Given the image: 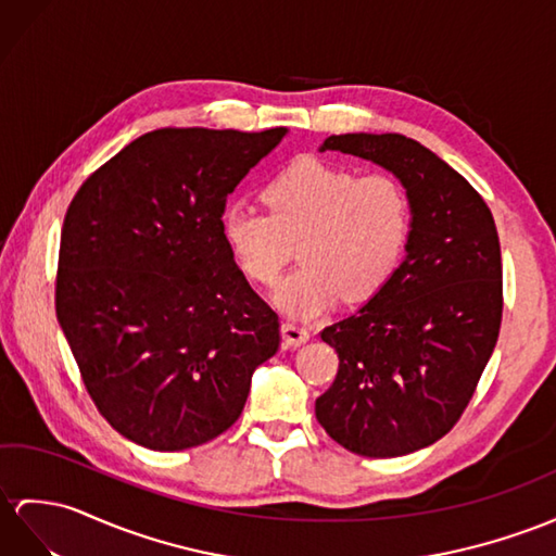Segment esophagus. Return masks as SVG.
<instances>
[{
	"instance_id": "esophagus-1",
	"label": "esophagus",
	"mask_w": 556,
	"mask_h": 556,
	"mask_svg": "<svg viewBox=\"0 0 556 556\" xmlns=\"http://www.w3.org/2000/svg\"><path fill=\"white\" fill-rule=\"evenodd\" d=\"M280 330H282V340H286L288 346H302L308 342V337H311V330L306 328V325H300L294 320L282 323Z\"/></svg>"
}]
</instances>
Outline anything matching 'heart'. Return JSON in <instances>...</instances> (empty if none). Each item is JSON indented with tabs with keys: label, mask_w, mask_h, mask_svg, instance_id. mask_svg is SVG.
I'll return each mask as SVG.
<instances>
[{
	"label": "heart",
	"mask_w": 556,
	"mask_h": 556,
	"mask_svg": "<svg viewBox=\"0 0 556 556\" xmlns=\"http://www.w3.org/2000/svg\"><path fill=\"white\" fill-rule=\"evenodd\" d=\"M262 210L231 205L222 216L228 254L256 286L276 282L292 245L302 266L280 282L274 302L308 318L344 294L368 300L399 268L410 236V202L387 174L356 176L302 157L264 188Z\"/></svg>",
	"instance_id": "1"
}]
</instances>
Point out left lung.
<instances>
[{"label": "left lung", "mask_w": 556, "mask_h": 556, "mask_svg": "<svg viewBox=\"0 0 556 556\" xmlns=\"http://www.w3.org/2000/svg\"><path fill=\"white\" fill-rule=\"evenodd\" d=\"M320 151L394 174L410 236L384 288L320 332L340 370L316 417L351 453L408 455L448 434L495 349L503 262L493 214L463 174L403 134H340Z\"/></svg>", "instance_id": "8db88e82"}]
</instances>
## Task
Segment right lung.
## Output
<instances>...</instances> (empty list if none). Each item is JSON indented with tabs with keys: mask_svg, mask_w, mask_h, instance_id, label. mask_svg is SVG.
Listing matches in <instances>:
<instances>
[{
	"mask_svg": "<svg viewBox=\"0 0 556 556\" xmlns=\"http://www.w3.org/2000/svg\"><path fill=\"white\" fill-rule=\"evenodd\" d=\"M288 129H155L93 172L65 212L56 316L99 413L151 451L240 417L280 323L228 254V193Z\"/></svg>",
	"mask_w": 556,
	"mask_h": 556,
	"instance_id": "add662e5",
	"label": "right lung"
}]
</instances>
